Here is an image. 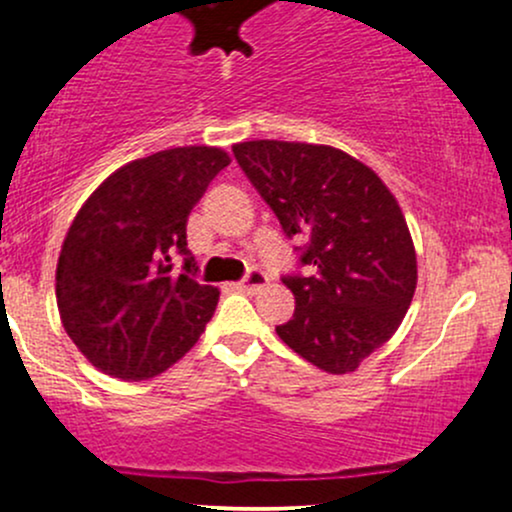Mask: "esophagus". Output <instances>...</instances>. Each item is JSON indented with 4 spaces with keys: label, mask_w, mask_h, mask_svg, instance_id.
<instances>
[{
    "label": "esophagus",
    "mask_w": 512,
    "mask_h": 512,
    "mask_svg": "<svg viewBox=\"0 0 512 512\" xmlns=\"http://www.w3.org/2000/svg\"><path fill=\"white\" fill-rule=\"evenodd\" d=\"M267 282H270V279H267V274L262 272L260 267H252V270L247 272L245 277H242L238 282V289H240V292H257V289L265 287Z\"/></svg>",
    "instance_id": "obj_1"
}]
</instances>
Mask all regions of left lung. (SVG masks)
Listing matches in <instances>:
<instances>
[{"label":"left lung","mask_w":512,"mask_h":512,"mask_svg":"<svg viewBox=\"0 0 512 512\" xmlns=\"http://www.w3.org/2000/svg\"><path fill=\"white\" fill-rule=\"evenodd\" d=\"M284 235H306L282 274L297 309L277 336L326 373H353L410 309L417 255L405 215L373 169L324 144L257 139L233 147Z\"/></svg>","instance_id":"obj_1"}]
</instances>
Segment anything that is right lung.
<instances>
[{"label": "right lung", "mask_w": 512, "mask_h": 512, "mask_svg": "<svg viewBox=\"0 0 512 512\" xmlns=\"http://www.w3.org/2000/svg\"><path fill=\"white\" fill-rule=\"evenodd\" d=\"M228 164L215 147L129 161L75 215L58 257V311L102 373L134 383L154 378L191 351L211 321L218 289L196 279L186 220Z\"/></svg>", "instance_id": "right-lung-1"}]
</instances>
